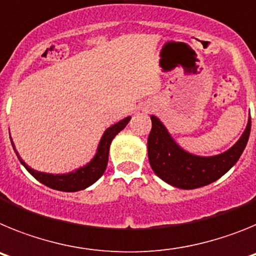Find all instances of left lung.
<instances>
[{
    "label": "left lung",
    "mask_w": 256,
    "mask_h": 256,
    "mask_svg": "<svg viewBox=\"0 0 256 256\" xmlns=\"http://www.w3.org/2000/svg\"><path fill=\"white\" fill-rule=\"evenodd\" d=\"M152 128L148 134V162L154 173L177 188L194 190L206 186L224 176L245 150L252 130V118L238 141L224 152L214 156H198L183 150L160 122L151 115Z\"/></svg>",
    "instance_id": "left-lung-1"
}]
</instances>
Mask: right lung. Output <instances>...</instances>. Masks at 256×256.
I'll list each match as a JSON object with an SVG mask.
<instances>
[{"instance_id": "add662e5", "label": "right lung", "mask_w": 256, "mask_h": 256, "mask_svg": "<svg viewBox=\"0 0 256 256\" xmlns=\"http://www.w3.org/2000/svg\"><path fill=\"white\" fill-rule=\"evenodd\" d=\"M130 120V116L124 118L123 120L118 122L114 126H108V130L104 132L102 137H101L98 146H97L96 155L94 156V159L88 164L83 165L80 168L76 169L73 172L64 174H51V173H44V172H38L32 169L30 166L22 162V158L18 154L15 144H14L12 140H11V144L12 148L16 152L18 158H19L20 162L24 165V168L29 172L40 183H44V186L50 187V188L58 190V191H64V192H76L80 190H84L94 184L98 178L105 173L106 165H108V150H110V144L112 141L114 140L115 136L120 132L122 130L126 128L128 122ZM11 138V136H10Z\"/></svg>"}]
</instances>
